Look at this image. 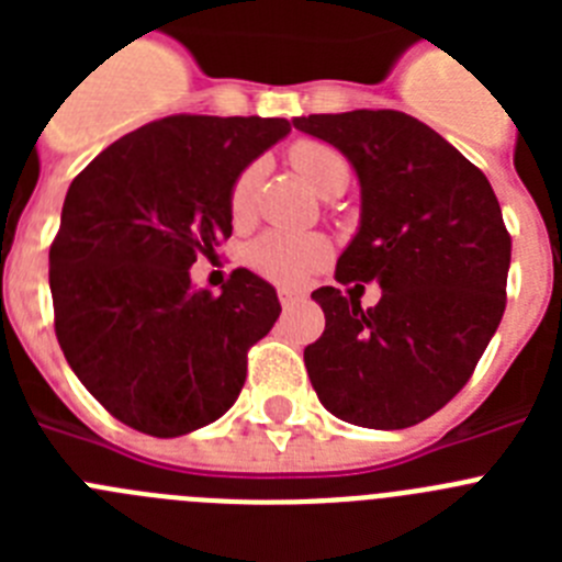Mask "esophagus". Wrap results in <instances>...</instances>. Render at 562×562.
<instances>
[{"instance_id":"34e87169","label":"esophagus","mask_w":562,"mask_h":562,"mask_svg":"<svg viewBox=\"0 0 562 562\" xmlns=\"http://www.w3.org/2000/svg\"><path fill=\"white\" fill-rule=\"evenodd\" d=\"M304 297H306L304 292L295 290V286H278V301H281V306H284V310H290V306L301 304Z\"/></svg>"}]
</instances>
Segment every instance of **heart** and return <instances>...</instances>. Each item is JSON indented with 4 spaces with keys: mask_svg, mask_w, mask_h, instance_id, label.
Returning a JSON list of instances; mask_svg holds the SVG:
<instances>
[{
    "mask_svg": "<svg viewBox=\"0 0 562 562\" xmlns=\"http://www.w3.org/2000/svg\"><path fill=\"white\" fill-rule=\"evenodd\" d=\"M290 162L321 196L342 193L351 180L349 160L324 140L292 143ZM258 180H261V162H250L236 173L227 200L233 220H245L250 213ZM326 258H329V241L317 233H265L247 247V261L252 270L272 281H297L306 272L317 270Z\"/></svg>",
    "mask_w": 562,
    "mask_h": 562,
    "instance_id": "1",
    "label": "heart"
}]
</instances>
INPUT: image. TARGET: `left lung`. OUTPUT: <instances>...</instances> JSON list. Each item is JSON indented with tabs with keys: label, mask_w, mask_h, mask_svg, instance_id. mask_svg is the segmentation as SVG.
Here are the masks:
<instances>
[{
	"label": "left lung",
	"mask_w": 562,
	"mask_h": 562,
	"mask_svg": "<svg viewBox=\"0 0 562 562\" xmlns=\"http://www.w3.org/2000/svg\"><path fill=\"white\" fill-rule=\"evenodd\" d=\"M340 148L360 177V231L337 258L340 284L376 283L362 311L337 286L312 292L324 335L304 349L326 411L360 428L400 430L467 385L506 310L513 238L481 168L394 109L295 117Z\"/></svg>",
	"instance_id": "1"
}]
</instances>
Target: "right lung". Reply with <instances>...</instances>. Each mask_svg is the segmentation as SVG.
<instances>
[{"mask_svg":"<svg viewBox=\"0 0 562 562\" xmlns=\"http://www.w3.org/2000/svg\"><path fill=\"white\" fill-rule=\"evenodd\" d=\"M290 128L284 117L171 114L114 140L69 186L49 245L56 337L128 428L182 436L236 402L247 351L281 304L245 267L222 295L193 290L188 270L231 238L236 173Z\"/></svg>","mask_w":562,"mask_h":562,"instance_id":"add662e5","label":"right lung"}]
</instances>
